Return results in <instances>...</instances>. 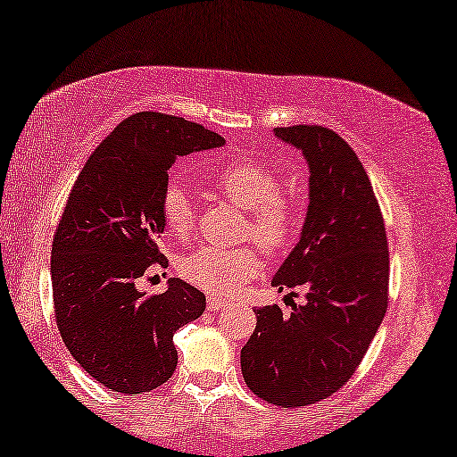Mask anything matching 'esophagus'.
<instances>
[{
    "instance_id": "obj_1",
    "label": "esophagus",
    "mask_w": 457,
    "mask_h": 457,
    "mask_svg": "<svg viewBox=\"0 0 457 457\" xmlns=\"http://www.w3.org/2000/svg\"><path fill=\"white\" fill-rule=\"evenodd\" d=\"M224 305H227V302H224L222 297H216V295H210V297H208V310H210V312L222 310Z\"/></svg>"
}]
</instances>
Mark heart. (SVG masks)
I'll list each match as a JSON object with an SVG mask.
<instances>
[{
	"label": "heart",
	"instance_id": "heart-1",
	"mask_svg": "<svg viewBox=\"0 0 457 457\" xmlns=\"http://www.w3.org/2000/svg\"><path fill=\"white\" fill-rule=\"evenodd\" d=\"M212 189L245 210L241 239H252L268 255H285L302 235L305 208L297 193L283 189V179L255 160H230L202 172ZM160 216L168 233L189 239L197 224V210L185 187L170 180L162 189ZM179 274L187 283L212 293L233 295L260 274L262 258L252 245L199 247L179 260Z\"/></svg>",
	"mask_w": 457,
	"mask_h": 457
}]
</instances>
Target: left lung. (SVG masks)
<instances>
[{"label":"left lung","instance_id":"1","mask_svg":"<svg viewBox=\"0 0 457 457\" xmlns=\"http://www.w3.org/2000/svg\"><path fill=\"white\" fill-rule=\"evenodd\" d=\"M310 166L302 237L272 285L302 287L305 305L253 310L241 372L253 395L280 408L322 402L341 389L383 322L389 303V245L370 179L347 141L318 124L274 129Z\"/></svg>","mask_w":457,"mask_h":457}]
</instances>
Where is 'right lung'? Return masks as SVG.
Returning <instances> with one entry per match:
<instances>
[{
    "label": "right lung",
    "mask_w": 457,
    "mask_h": 457,
    "mask_svg": "<svg viewBox=\"0 0 457 457\" xmlns=\"http://www.w3.org/2000/svg\"><path fill=\"white\" fill-rule=\"evenodd\" d=\"M224 145L214 130L162 112L124 118L91 154L52 245L54 314L72 358L124 395L158 389L177 370L172 335L204 314L180 278L145 295L137 280L166 266L160 195L179 155Z\"/></svg>",
    "instance_id": "1"
}]
</instances>
